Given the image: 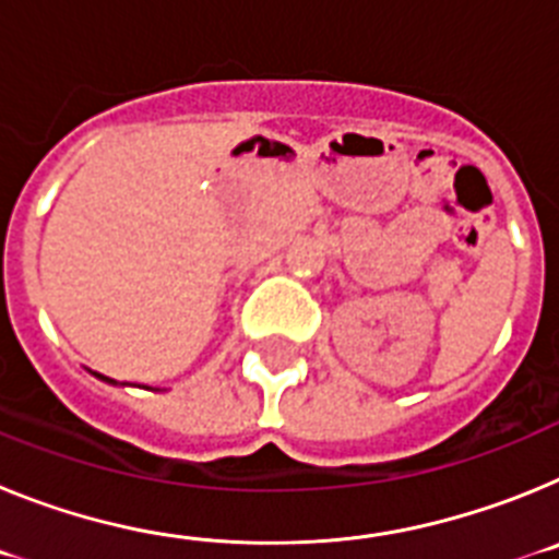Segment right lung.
Here are the masks:
<instances>
[{
	"instance_id": "add662e5",
	"label": "right lung",
	"mask_w": 559,
	"mask_h": 559,
	"mask_svg": "<svg viewBox=\"0 0 559 559\" xmlns=\"http://www.w3.org/2000/svg\"><path fill=\"white\" fill-rule=\"evenodd\" d=\"M95 374L97 380H103V383H111V386H117V380H111V378H106V374H100V372H92Z\"/></svg>"
}]
</instances>
